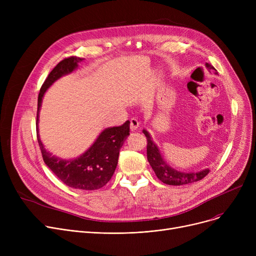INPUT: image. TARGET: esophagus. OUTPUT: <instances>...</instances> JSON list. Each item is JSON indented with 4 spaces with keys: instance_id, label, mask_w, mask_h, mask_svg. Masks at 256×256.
<instances>
[{
    "instance_id": "1",
    "label": "esophagus",
    "mask_w": 256,
    "mask_h": 256,
    "mask_svg": "<svg viewBox=\"0 0 256 256\" xmlns=\"http://www.w3.org/2000/svg\"><path fill=\"white\" fill-rule=\"evenodd\" d=\"M130 130H136L139 128V126H140L139 120H138L137 118H135V117H134V118H130Z\"/></svg>"
}]
</instances>
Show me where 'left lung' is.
Segmentation results:
<instances>
[{
    "label": "left lung",
    "mask_w": 256,
    "mask_h": 256,
    "mask_svg": "<svg viewBox=\"0 0 256 256\" xmlns=\"http://www.w3.org/2000/svg\"><path fill=\"white\" fill-rule=\"evenodd\" d=\"M206 66L208 70H212L217 74V70H214V67L212 65L206 63ZM143 134L147 140V147H146L147 160H148V162L152 168L154 169L156 176L160 182H163L164 184H170V186H182V184H188L198 182L200 180H202L204 178H206L208 174L210 172L208 168L199 172H188V173L173 169L165 162L164 158H162L160 152L158 150V146L152 140V137L148 134V132L146 130H143Z\"/></svg>",
    "instance_id": "obj_1"
}]
</instances>
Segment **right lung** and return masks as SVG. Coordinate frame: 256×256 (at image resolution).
<instances>
[{
    "mask_svg": "<svg viewBox=\"0 0 256 256\" xmlns=\"http://www.w3.org/2000/svg\"><path fill=\"white\" fill-rule=\"evenodd\" d=\"M83 61L80 57H68L60 61L46 78L40 88L37 104V140L46 165L66 186L78 190H98L108 184L114 174L118 163L120 148L130 135V121L120 126L104 130L90 148L74 160H62L46 152L38 135V116L42 98L48 88L62 76L72 72L78 63Z\"/></svg>",
    "mask_w": 256,
    "mask_h": 256,
    "instance_id": "obj_1",
    "label": "right lung"
}]
</instances>
